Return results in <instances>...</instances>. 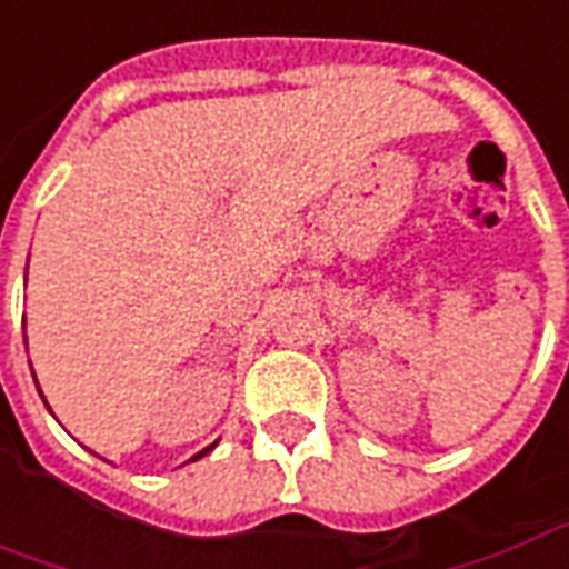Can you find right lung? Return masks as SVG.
Segmentation results:
<instances>
[{
  "instance_id": "obj_1",
  "label": "right lung",
  "mask_w": 569,
  "mask_h": 569,
  "mask_svg": "<svg viewBox=\"0 0 569 569\" xmlns=\"http://www.w3.org/2000/svg\"><path fill=\"white\" fill-rule=\"evenodd\" d=\"M210 448H212V445H210ZM210 448H207V451H210ZM207 451H200L198 457H203V453H207ZM198 457H191V460H198Z\"/></svg>"
}]
</instances>
